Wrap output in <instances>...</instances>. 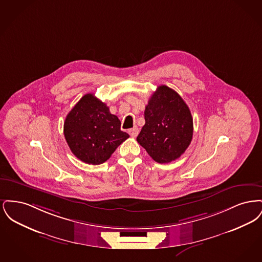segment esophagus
<instances>
[{
	"mask_svg": "<svg viewBox=\"0 0 262 262\" xmlns=\"http://www.w3.org/2000/svg\"><path fill=\"white\" fill-rule=\"evenodd\" d=\"M138 133H139V130H138L137 127H133V128L128 129V134H129V136L132 137H137Z\"/></svg>",
	"mask_w": 262,
	"mask_h": 262,
	"instance_id": "34e87169",
	"label": "esophagus"
}]
</instances>
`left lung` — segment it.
<instances>
[{
  "label": "left lung",
  "mask_w": 262,
  "mask_h": 262,
  "mask_svg": "<svg viewBox=\"0 0 262 262\" xmlns=\"http://www.w3.org/2000/svg\"><path fill=\"white\" fill-rule=\"evenodd\" d=\"M144 119L137 140L150 157L160 164L181 157L193 134L192 117L183 98L172 88L158 86L145 107Z\"/></svg>",
  "instance_id": "8db88e82"
}]
</instances>
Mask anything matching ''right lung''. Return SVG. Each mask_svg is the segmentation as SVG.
I'll return each mask as SVG.
<instances>
[{
  "instance_id": "add662e5",
  "label": "right lung",
  "mask_w": 262,
  "mask_h": 262,
  "mask_svg": "<svg viewBox=\"0 0 262 262\" xmlns=\"http://www.w3.org/2000/svg\"><path fill=\"white\" fill-rule=\"evenodd\" d=\"M68 145L82 162L99 165L107 161L129 136L109 107L93 94H85L68 114L63 124Z\"/></svg>"
}]
</instances>
